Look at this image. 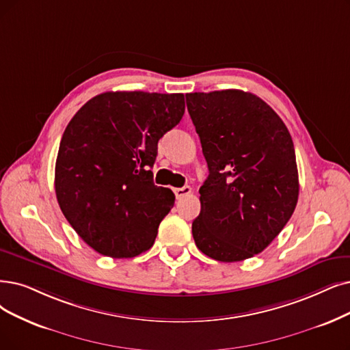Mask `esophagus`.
Here are the masks:
<instances>
[{"label": "esophagus", "instance_id": "obj_1", "mask_svg": "<svg viewBox=\"0 0 350 350\" xmlns=\"http://www.w3.org/2000/svg\"><path fill=\"white\" fill-rule=\"evenodd\" d=\"M191 187H183V188H175L174 189V192H175V195H176V198L178 200H180V198H184V197H187V195H189L191 193Z\"/></svg>", "mask_w": 350, "mask_h": 350}]
</instances>
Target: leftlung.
Here are the masks:
<instances>
[{"label":"left lung","mask_w":350,"mask_h":350,"mask_svg":"<svg viewBox=\"0 0 350 350\" xmlns=\"http://www.w3.org/2000/svg\"><path fill=\"white\" fill-rule=\"evenodd\" d=\"M187 106L209 175L192 222L197 247L222 262L261 253L299 198L295 145L275 111L253 93H188Z\"/></svg>","instance_id":"left-lung-1"}]
</instances>
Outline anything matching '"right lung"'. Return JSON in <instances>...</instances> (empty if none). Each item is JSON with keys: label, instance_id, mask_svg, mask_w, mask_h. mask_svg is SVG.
<instances>
[{"label": "right lung", "instance_id": "1", "mask_svg": "<svg viewBox=\"0 0 350 350\" xmlns=\"http://www.w3.org/2000/svg\"><path fill=\"white\" fill-rule=\"evenodd\" d=\"M183 93L106 92L63 133L54 187L70 226L99 254L136 257L155 243L175 195L153 184L158 141L183 119Z\"/></svg>", "mask_w": 350, "mask_h": 350}]
</instances>
